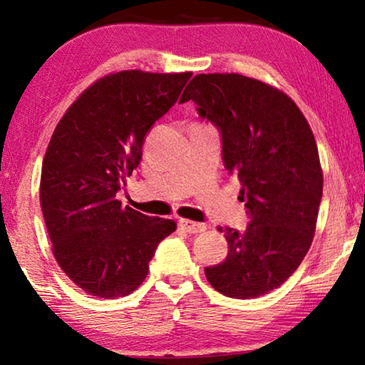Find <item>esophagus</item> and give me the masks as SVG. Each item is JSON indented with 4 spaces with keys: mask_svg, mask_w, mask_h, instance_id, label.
Here are the masks:
<instances>
[{
    "mask_svg": "<svg viewBox=\"0 0 365 365\" xmlns=\"http://www.w3.org/2000/svg\"><path fill=\"white\" fill-rule=\"evenodd\" d=\"M179 226H181L186 232H191V234H197V232L206 231V224H201V222H196V221H189V219H181V221H179Z\"/></svg>",
    "mask_w": 365,
    "mask_h": 365,
    "instance_id": "esophagus-1",
    "label": "esophagus"
}]
</instances>
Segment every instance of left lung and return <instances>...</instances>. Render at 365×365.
<instances>
[{"label": "left lung", "mask_w": 365, "mask_h": 365, "mask_svg": "<svg viewBox=\"0 0 365 365\" xmlns=\"http://www.w3.org/2000/svg\"><path fill=\"white\" fill-rule=\"evenodd\" d=\"M189 99L221 131L224 166L251 217L246 231L224 229L227 257L204 272L227 297L264 296L292 276L316 232L324 182L316 139L296 103L259 79L197 74L179 103Z\"/></svg>", "instance_id": "8db88e82"}]
</instances>
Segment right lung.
I'll use <instances>...</instances> for the list:
<instances>
[{
  "label": "right lung",
  "mask_w": 365,
  "mask_h": 365,
  "mask_svg": "<svg viewBox=\"0 0 365 365\" xmlns=\"http://www.w3.org/2000/svg\"><path fill=\"white\" fill-rule=\"evenodd\" d=\"M192 73L108 74L79 94L43 159L39 201L63 272L86 294L116 299L141 286L173 219L123 207L116 194L143 158L144 138Z\"/></svg>",
  "instance_id": "1"
}]
</instances>
